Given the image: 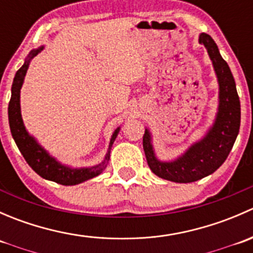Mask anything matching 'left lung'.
<instances>
[{"mask_svg":"<svg viewBox=\"0 0 253 253\" xmlns=\"http://www.w3.org/2000/svg\"><path fill=\"white\" fill-rule=\"evenodd\" d=\"M198 40L205 45L218 81V108L213 124L202 138L192 143L177 158L168 162L157 157L149 128L145 127L143 136V149L150 170L164 180L178 183L195 182L218 170L236 141L241 121L240 99L229 65L221 57L211 35L201 33Z\"/></svg>","mask_w":253,"mask_h":253,"instance_id":"1","label":"left lung"}]
</instances>
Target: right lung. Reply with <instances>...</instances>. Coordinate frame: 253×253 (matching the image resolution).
I'll return each mask as SVG.
<instances>
[{"label": "right lung", "mask_w": 253, "mask_h": 253, "mask_svg": "<svg viewBox=\"0 0 253 253\" xmlns=\"http://www.w3.org/2000/svg\"><path fill=\"white\" fill-rule=\"evenodd\" d=\"M45 46L42 45L38 48H34L29 52V55L25 58L22 67L17 71L14 76L13 83H12L11 89V100L8 104V121L9 128H11L12 137L16 142L18 149L22 153L24 159L29 164V167L37 172L38 175L42 176V178L48 181H53L63 186H73L78 183L88 181L90 178L96 177L105 170L108 165L109 159H110L111 147L119 134L121 127H117L110 138L109 143L108 152H106L104 160L99 164L93 165L88 168H73L71 165L62 164L58 162L55 157L50 154L39 142L37 141L34 136L28 132L25 128L24 122L22 119V111H20V89H22L23 83H24L25 75L29 68L30 61L44 50Z\"/></svg>", "instance_id": "add662e5"}]
</instances>
